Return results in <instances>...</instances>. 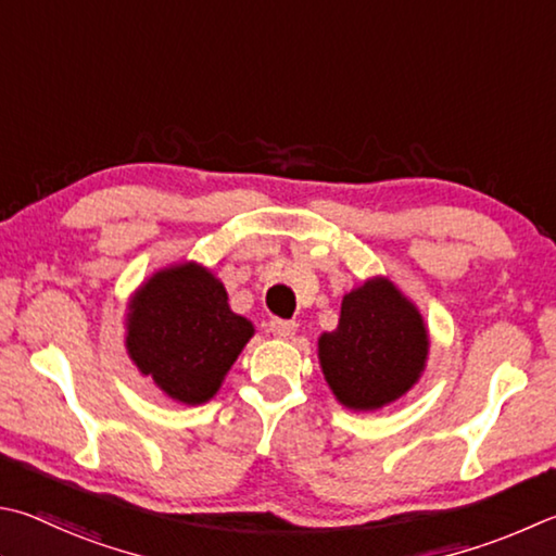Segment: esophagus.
Masks as SVG:
<instances>
[{
    "mask_svg": "<svg viewBox=\"0 0 556 556\" xmlns=\"http://www.w3.org/2000/svg\"><path fill=\"white\" fill-rule=\"evenodd\" d=\"M296 320H285V318H271L269 320V330H271V336H277V338H281V340H289V338H294V332H296Z\"/></svg>",
    "mask_w": 556,
    "mask_h": 556,
    "instance_id": "1",
    "label": "esophagus"
}]
</instances>
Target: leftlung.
<instances>
[{"label":"left lung","mask_w":556,"mask_h":556,"mask_svg":"<svg viewBox=\"0 0 556 556\" xmlns=\"http://www.w3.org/2000/svg\"><path fill=\"white\" fill-rule=\"evenodd\" d=\"M428 345L418 308L377 277L342 299L338 328L318 340V359L342 406L377 410L418 381Z\"/></svg>","instance_id":"left-lung-1"}]
</instances>
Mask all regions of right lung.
<instances>
[{
	"label": "right lung",
	"instance_id": "1",
	"mask_svg": "<svg viewBox=\"0 0 556 556\" xmlns=\"http://www.w3.org/2000/svg\"><path fill=\"white\" fill-rule=\"evenodd\" d=\"M128 308L130 359L187 406L214 396L255 332L248 318L230 311L224 285L194 262L157 271Z\"/></svg>",
	"mask_w": 556,
	"mask_h": 556
}]
</instances>
